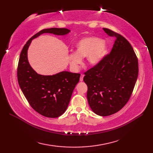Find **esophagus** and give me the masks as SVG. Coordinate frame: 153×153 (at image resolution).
Segmentation results:
<instances>
[{
  "instance_id": "34e87169",
  "label": "esophagus",
  "mask_w": 153,
  "mask_h": 153,
  "mask_svg": "<svg viewBox=\"0 0 153 153\" xmlns=\"http://www.w3.org/2000/svg\"><path fill=\"white\" fill-rule=\"evenodd\" d=\"M84 75H83V74H82V75H80V80L82 82L83 81V78H84Z\"/></svg>"
}]
</instances>
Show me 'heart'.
Returning a JSON list of instances; mask_svg holds the SVG:
<instances>
[{
	"instance_id": "heart-1",
	"label": "heart",
	"mask_w": 153,
	"mask_h": 153,
	"mask_svg": "<svg viewBox=\"0 0 153 153\" xmlns=\"http://www.w3.org/2000/svg\"><path fill=\"white\" fill-rule=\"evenodd\" d=\"M107 50L108 46L102 39L94 36L83 38L78 43L75 52L69 53V64L74 69H77L82 62V58L86 57L88 64L91 66L97 65Z\"/></svg>"
}]
</instances>
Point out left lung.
I'll list each match as a JSON object with an SVG mask.
<instances>
[{"mask_svg":"<svg viewBox=\"0 0 153 153\" xmlns=\"http://www.w3.org/2000/svg\"><path fill=\"white\" fill-rule=\"evenodd\" d=\"M115 37L109 54L85 73L87 98L91 108L100 116L117 112L130 98L138 75V59L131 44L123 36L108 29Z\"/></svg>","mask_w":153,"mask_h":153,"instance_id":"8db88e82","label":"left lung"}]
</instances>
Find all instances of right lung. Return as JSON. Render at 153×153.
<instances>
[{
  "mask_svg": "<svg viewBox=\"0 0 153 153\" xmlns=\"http://www.w3.org/2000/svg\"><path fill=\"white\" fill-rule=\"evenodd\" d=\"M69 32L70 30L65 28L41 30L28 40L20 55L17 77L20 89L32 108L47 117H58L65 112L80 74L64 71L53 75H39L30 66L27 51L32 40L41 34L64 36Z\"/></svg>",
  "mask_w": 153,
  "mask_h": 153,
  "instance_id": "add662e5",
  "label": "right lung"
}]
</instances>
